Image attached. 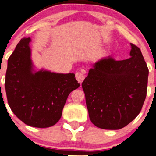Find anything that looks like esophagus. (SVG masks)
Wrapping results in <instances>:
<instances>
[{
	"instance_id": "obj_1",
	"label": "esophagus",
	"mask_w": 156,
	"mask_h": 156,
	"mask_svg": "<svg viewBox=\"0 0 156 156\" xmlns=\"http://www.w3.org/2000/svg\"><path fill=\"white\" fill-rule=\"evenodd\" d=\"M76 80H78V82L81 84V83L83 81L84 78H85V76L83 72H77L76 73Z\"/></svg>"
}]
</instances>
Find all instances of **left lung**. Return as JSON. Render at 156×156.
Returning a JSON list of instances; mask_svg holds the SVG:
<instances>
[{"label":"left lung","mask_w":156,"mask_h":156,"mask_svg":"<svg viewBox=\"0 0 156 156\" xmlns=\"http://www.w3.org/2000/svg\"><path fill=\"white\" fill-rule=\"evenodd\" d=\"M128 59L95 62L82 83L89 118L102 129L118 130L137 117L146 97L148 69L140 50L130 43Z\"/></svg>","instance_id":"8db88e82"}]
</instances>
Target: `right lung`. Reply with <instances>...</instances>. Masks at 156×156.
<instances>
[{
	"label": "right lung",
	"instance_id": "right-lung-1",
	"mask_svg": "<svg viewBox=\"0 0 156 156\" xmlns=\"http://www.w3.org/2000/svg\"><path fill=\"white\" fill-rule=\"evenodd\" d=\"M30 42V38L21 39L8 60L5 88L8 105L26 125L51 127L61 118L68 95L80 83L71 73L36 70Z\"/></svg>",
	"mask_w": 156,
	"mask_h": 156
}]
</instances>
